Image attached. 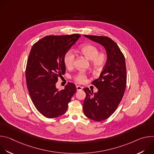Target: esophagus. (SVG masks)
I'll list each match as a JSON object with an SVG mask.
<instances>
[{"label": "esophagus", "instance_id": "1", "mask_svg": "<svg viewBox=\"0 0 154 154\" xmlns=\"http://www.w3.org/2000/svg\"><path fill=\"white\" fill-rule=\"evenodd\" d=\"M76 88H77V91H80L83 89V87L82 86H76Z\"/></svg>", "mask_w": 154, "mask_h": 154}]
</instances>
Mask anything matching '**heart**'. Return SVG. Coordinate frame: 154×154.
Listing matches in <instances>:
<instances>
[{
	"mask_svg": "<svg viewBox=\"0 0 154 154\" xmlns=\"http://www.w3.org/2000/svg\"><path fill=\"white\" fill-rule=\"evenodd\" d=\"M79 51L87 59L91 60L93 67L97 70H101L106 63L107 55L103 52H99L97 46L87 44L81 46ZM75 54L72 50L66 52L64 56V63L66 66L68 68H72L74 64ZM86 75L83 72H79L74 77L75 80L78 83H83L85 81Z\"/></svg>",
	"mask_w": 154,
	"mask_h": 154,
	"instance_id": "obj_1",
	"label": "heart"
}]
</instances>
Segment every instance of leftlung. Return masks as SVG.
Segmentation results:
<instances>
[{
  "label": "left lung",
  "instance_id": "8db88e82",
  "mask_svg": "<svg viewBox=\"0 0 154 154\" xmlns=\"http://www.w3.org/2000/svg\"><path fill=\"white\" fill-rule=\"evenodd\" d=\"M84 36L100 44L106 52V63L99 78L92 82L98 91L93 93L88 88L83 89L86 93L83 105L85 115L95 121H102L115 112L124 94L127 82L125 57L111 38L87 35Z\"/></svg>",
  "mask_w": 154,
  "mask_h": 154
}]
</instances>
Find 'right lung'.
Masks as SVG:
<instances>
[{"mask_svg": "<svg viewBox=\"0 0 154 154\" xmlns=\"http://www.w3.org/2000/svg\"><path fill=\"white\" fill-rule=\"evenodd\" d=\"M80 37L79 34L46 36L31 49L26 70L27 89L37 110L46 118H55L64 114L76 92L72 83L68 82L60 91L56 83L66 72L65 54Z\"/></svg>", "mask_w": 154, "mask_h": 154, "instance_id": "add662e5", "label": "right lung"}]
</instances>
